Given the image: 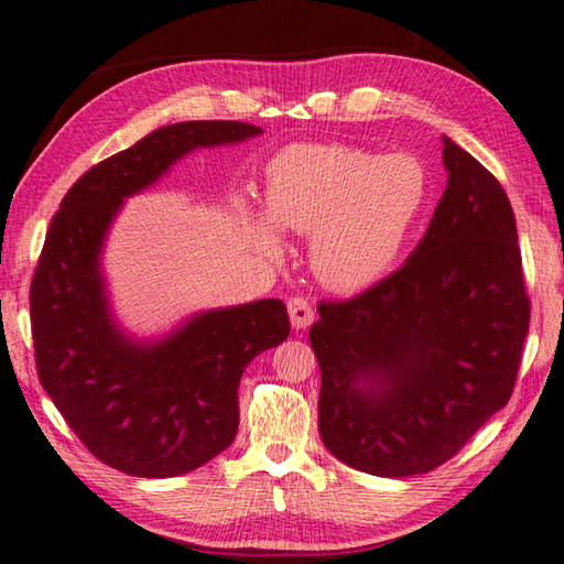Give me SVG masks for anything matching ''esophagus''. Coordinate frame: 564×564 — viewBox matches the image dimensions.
Wrapping results in <instances>:
<instances>
[{"instance_id":"1","label":"esophagus","mask_w":564,"mask_h":564,"mask_svg":"<svg viewBox=\"0 0 564 564\" xmlns=\"http://www.w3.org/2000/svg\"><path fill=\"white\" fill-rule=\"evenodd\" d=\"M286 311H290V321L296 330H302L306 325L314 323V306H311V302L304 296H292L290 302H286Z\"/></svg>"}]
</instances>
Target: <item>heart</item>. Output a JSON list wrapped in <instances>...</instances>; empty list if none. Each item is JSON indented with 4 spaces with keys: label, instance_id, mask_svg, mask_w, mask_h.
I'll return each mask as SVG.
<instances>
[{
    "label": "heart",
    "instance_id": "1",
    "mask_svg": "<svg viewBox=\"0 0 564 564\" xmlns=\"http://www.w3.org/2000/svg\"><path fill=\"white\" fill-rule=\"evenodd\" d=\"M430 197V176L410 154L352 144H294L268 166V212L248 209L260 243L280 227L311 234V265L335 290H361L393 265Z\"/></svg>",
    "mask_w": 564,
    "mask_h": 564
}]
</instances>
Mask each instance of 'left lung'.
<instances>
[{
  "mask_svg": "<svg viewBox=\"0 0 564 564\" xmlns=\"http://www.w3.org/2000/svg\"><path fill=\"white\" fill-rule=\"evenodd\" d=\"M446 191L403 268L345 302H321L318 432L379 478L430 473L514 391L531 302L517 219L499 181L444 137Z\"/></svg>",
  "mask_w": 564,
  "mask_h": 564,
  "instance_id": "left-lung-1",
  "label": "left lung"
}]
</instances>
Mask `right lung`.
Instances as JSON below:
<instances>
[{"mask_svg": "<svg viewBox=\"0 0 564 564\" xmlns=\"http://www.w3.org/2000/svg\"><path fill=\"white\" fill-rule=\"evenodd\" d=\"M262 130L191 120L149 132L91 166L62 197L31 280L35 369L89 452L137 478L191 473L239 430V383L250 359L290 335L280 299L215 308L159 343H134L110 316L101 250L122 199L144 191L197 147Z\"/></svg>", "mask_w": 564, "mask_h": 564, "instance_id": "obj_1", "label": "right lung"}]
</instances>
